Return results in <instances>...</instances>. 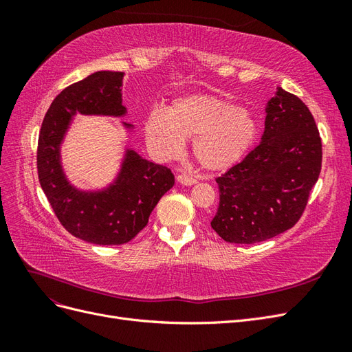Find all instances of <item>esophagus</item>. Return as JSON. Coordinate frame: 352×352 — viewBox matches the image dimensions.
<instances>
[{"label": "esophagus", "mask_w": 352, "mask_h": 352, "mask_svg": "<svg viewBox=\"0 0 352 352\" xmlns=\"http://www.w3.org/2000/svg\"><path fill=\"white\" fill-rule=\"evenodd\" d=\"M177 182L182 185H194V184H197V179L192 176H188V175H179Z\"/></svg>", "instance_id": "34e87169"}]
</instances>
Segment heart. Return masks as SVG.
<instances>
[{"label": "heart", "mask_w": 352, "mask_h": 352, "mask_svg": "<svg viewBox=\"0 0 352 352\" xmlns=\"http://www.w3.org/2000/svg\"><path fill=\"white\" fill-rule=\"evenodd\" d=\"M258 136L255 117L214 94L177 98L167 113L154 110L145 120V138L153 151L173 157L192 138V155L207 170H225L250 151Z\"/></svg>", "instance_id": "1"}]
</instances>
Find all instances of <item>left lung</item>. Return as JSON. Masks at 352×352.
<instances>
[{
	"label": "left lung",
	"mask_w": 352,
	"mask_h": 352,
	"mask_svg": "<svg viewBox=\"0 0 352 352\" xmlns=\"http://www.w3.org/2000/svg\"><path fill=\"white\" fill-rule=\"evenodd\" d=\"M265 113L261 142L216 179L211 228L230 243L261 242L295 226L322 170L320 133L307 105L278 88Z\"/></svg>",
	"instance_id": "8db88e82"
}]
</instances>
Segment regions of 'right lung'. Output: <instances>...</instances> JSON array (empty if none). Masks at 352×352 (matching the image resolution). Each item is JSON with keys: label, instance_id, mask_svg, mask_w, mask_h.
<instances>
[{"label": "right lung", "instance_id": "obj_1", "mask_svg": "<svg viewBox=\"0 0 352 352\" xmlns=\"http://www.w3.org/2000/svg\"><path fill=\"white\" fill-rule=\"evenodd\" d=\"M123 72H97L63 89L42 122L36 166L39 184L56 217L73 236L98 245L132 241L150 219L151 211L175 185L172 170L127 151L116 185L100 194L72 188L61 172L58 150L70 116H122Z\"/></svg>", "mask_w": 352, "mask_h": 352}]
</instances>
